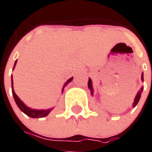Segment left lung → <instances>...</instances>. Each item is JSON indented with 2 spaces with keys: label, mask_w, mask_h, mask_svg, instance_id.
<instances>
[{
  "label": "left lung",
  "mask_w": 152,
  "mask_h": 152,
  "mask_svg": "<svg viewBox=\"0 0 152 152\" xmlns=\"http://www.w3.org/2000/svg\"><path fill=\"white\" fill-rule=\"evenodd\" d=\"M141 80L144 81V73L141 74ZM88 88H89L91 91V95L93 96V95H94V90H93V87H92V81H91V78H89V80H88ZM143 89H144V87H142V88H140V90L137 92V95H136V97H135L134 99V102H133V103H132V107H135V106L137 105V103H138L140 99V97H141V93L142 91H143Z\"/></svg>",
  "instance_id": "8db88e82"
}]
</instances>
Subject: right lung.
<instances>
[{
  "mask_svg": "<svg viewBox=\"0 0 152 152\" xmlns=\"http://www.w3.org/2000/svg\"><path fill=\"white\" fill-rule=\"evenodd\" d=\"M16 62H17V60L15 61L12 69H15ZM72 79H73V77H71V78L69 79V80L64 83V86H63V88H62V91H61L62 93H63V91H64V88L66 87L67 84L70 83V82L72 80ZM12 91L13 97H14V99H15V103H16V105L18 106V107H19L20 110L22 111V112H23L25 114H27V116H29L30 118H44V117H46V116L48 115L49 113H50L51 111L53 110V107H52V108L47 109V110H35V109H31V108H30V107H28L27 106H26V105L23 103V102L22 100H20V98L18 97L17 95H16V94L15 93V91H14V89H13L12 76Z\"/></svg>",
  "mask_w": 152,
  "mask_h": 152,
  "instance_id": "right-lung-1",
  "label": "right lung"
}]
</instances>
